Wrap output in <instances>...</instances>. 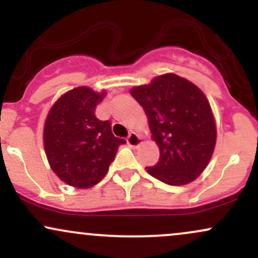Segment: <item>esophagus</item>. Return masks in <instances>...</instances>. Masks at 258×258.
<instances>
[{"mask_svg":"<svg viewBox=\"0 0 258 258\" xmlns=\"http://www.w3.org/2000/svg\"><path fill=\"white\" fill-rule=\"evenodd\" d=\"M142 143V139L136 132H131L127 137V144L132 148H137Z\"/></svg>","mask_w":258,"mask_h":258,"instance_id":"esophagus-1","label":"esophagus"}]
</instances>
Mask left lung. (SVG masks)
I'll list each match as a JSON object with an SVG mask.
<instances>
[{
    "label": "left lung",
    "mask_w": 258,
    "mask_h": 258,
    "mask_svg": "<svg viewBox=\"0 0 258 258\" xmlns=\"http://www.w3.org/2000/svg\"><path fill=\"white\" fill-rule=\"evenodd\" d=\"M131 94L143 106L160 149L158 164L147 167L148 173L168 185L193 182L216 144L214 114L205 94L176 74L158 76L132 88Z\"/></svg>",
    "instance_id": "obj_1"
}]
</instances>
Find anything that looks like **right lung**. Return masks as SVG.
I'll list each match as a JSON object with an SVG mask.
<instances>
[{"label":"right lung","mask_w":258,"mask_h":258,"mask_svg":"<svg viewBox=\"0 0 258 258\" xmlns=\"http://www.w3.org/2000/svg\"><path fill=\"white\" fill-rule=\"evenodd\" d=\"M105 92L76 87L59 98L47 115L43 146L57 176L75 188L100 182L126 141L112 135L108 120L97 119L96 106Z\"/></svg>","instance_id":"1"}]
</instances>
